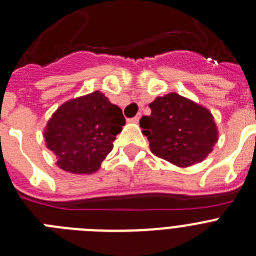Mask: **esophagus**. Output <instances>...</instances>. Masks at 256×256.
<instances>
[{"label":"esophagus","instance_id":"esophagus-1","mask_svg":"<svg viewBox=\"0 0 256 256\" xmlns=\"http://www.w3.org/2000/svg\"><path fill=\"white\" fill-rule=\"evenodd\" d=\"M140 118H141V114H137L136 116L132 118V119H130V123H138Z\"/></svg>","mask_w":256,"mask_h":256}]
</instances>
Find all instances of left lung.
<instances>
[{
    "mask_svg": "<svg viewBox=\"0 0 256 256\" xmlns=\"http://www.w3.org/2000/svg\"><path fill=\"white\" fill-rule=\"evenodd\" d=\"M149 106L152 114L141 118L140 126L152 154L178 167H189L212 152L219 134L206 107L178 93L156 97Z\"/></svg>",
    "mask_w": 256,
    "mask_h": 256,
    "instance_id": "1",
    "label": "left lung"
}]
</instances>
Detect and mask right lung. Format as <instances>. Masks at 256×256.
<instances>
[{"label":"right lung","instance_id":"right-lung-1","mask_svg":"<svg viewBox=\"0 0 256 256\" xmlns=\"http://www.w3.org/2000/svg\"><path fill=\"white\" fill-rule=\"evenodd\" d=\"M126 124L123 112L101 92L64 102L44 130L48 149L58 167L71 174L98 171Z\"/></svg>","mask_w":256,"mask_h":256}]
</instances>
